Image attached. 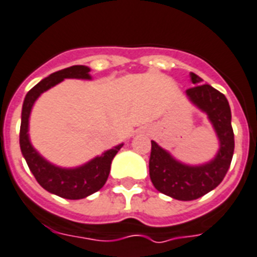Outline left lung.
Returning <instances> with one entry per match:
<instances>
[{
	"instance_id": "obj_1",
	"label": "left lung",
	"mask_w": 257,
	"mask_h": 257,
	"mask_svg": "<svg viewBox=\"0 0 257 257\" xmlns=\"http://www.w3.org/2000/svg\"><path fill=\"white\" fill-rule=\"evenodd\" d=\"M194 87L186 91L191 103L208 116L219 139L215 158L207 164L191 166L177 161L172 154L152 141L149 174L160 193L178 201H194L210 193L222 182L233 156L235 140L231 125V109L226 96L190 72Z\"/></svg>"
}]
</instances>
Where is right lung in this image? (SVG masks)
Returning <instances> with one entry per match:
<instances>
[{
    "mask_svg": "<svg viewBox=\"0 0 257 257\" xmlns=\"http://www.w3.org/2000/svg\"><path fill=\"white\" fill-rule=\"evenodd\" d=\"M89 68L87 66H72L64 70L56 71L50 76L41 80L27 92L22 105L20 131V147L27 166L35 177L37 182L49 193L66 199H81L99 191L107 182L110 172L112 160L121 149L124 144H120L113 149L104 152L87 164L78 168L64 169L50 164L33 148L29 139V117L35 100L41 93L56 85L64 79H91Z\"/></svg>",
    "mask_w": 257,
    "mask_h": 257,
    "instance_id": "obj_1",
    "label": "right lung"
}]
</instances>
